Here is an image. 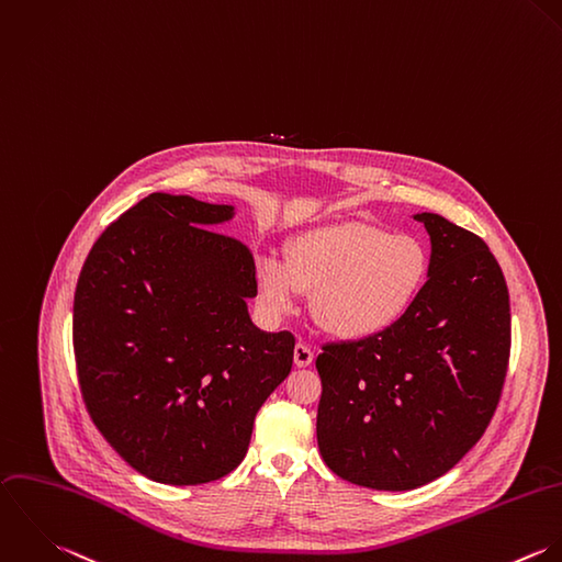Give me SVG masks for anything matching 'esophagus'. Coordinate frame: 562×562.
<instances>
[{"mask_svg":"<svg viewBox=\"0 0 562 562\" xmlns=\"http://www.w3.org/2000/svg\"><path fill=\"white\" fill-rule=\"evenodd\" d=\"M312 362H314V351H312L307 345L299 342V345L294 347V364H296L299 369H305V367H310Z\"/></svg>","mask_w":562,"mask_h":562,"instance_id":"obj_1","label":"esophagus"}]
</instances>
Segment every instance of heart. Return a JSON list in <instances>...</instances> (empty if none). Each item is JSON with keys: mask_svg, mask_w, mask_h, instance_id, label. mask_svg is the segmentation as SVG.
I'll return each instance as SVG.
<instances>
[{"mask_svg": "<svg viewBox=\"0 0 562 562\" xmlns=\"http://www.w3.org/2000/svg\"><path fill=\"white\" fill-rule=\"evenodd\" d=\"M431 272L425 244L369 222L305 228L283 259L259 257L255 281L272 314H290L301 292H316L314 318L334 338L371 340L396 327L420 299Z\"/></svg>", "mask_w": 562, "mask_h": 562, "instance_id": "heart-1", "label": "heart"}]
</instances>
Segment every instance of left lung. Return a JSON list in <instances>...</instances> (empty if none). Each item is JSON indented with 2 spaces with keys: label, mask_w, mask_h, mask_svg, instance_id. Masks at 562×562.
<instances>
[{
  "label": "left lung",
  "mask_w": 562,
  "mask_h": 562,
  "mask_svg": "<svg viewBox=\"0 0 562 562\" xmlns=\"http://www.w3.org/2000/svg\"><path fill=\"white\" fill-rule=\"evenodd\" d=\"M429 281L390 331L323 347L318 449L342 480L412 491L453 469L486 431L510 358L504 272L475 233L416 213Z\"/></svg>",
  "instance_id": "1"
}]
</instances>
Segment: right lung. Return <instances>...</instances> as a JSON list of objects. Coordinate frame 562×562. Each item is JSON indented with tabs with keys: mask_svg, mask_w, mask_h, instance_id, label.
<instances>
[{
	"mask_svg": "<svg viewBox=\"0 0 562 562\" xmlns=\"http://www.w3.org/2000/svg\"><path fill=\"white\" fill-rule=\"evenodd\" d=\"M233 215V204L150 193L98 237L76 285L85 405L106 442L161 484L231 473L292 371L294 336L250 321V250L215 231Z\"/></svg>",
	"mask_w": 562,
	"mask_h": 562,
	"instance_id": "obj_1",
	"label": "right lung"
}]
</instances>
